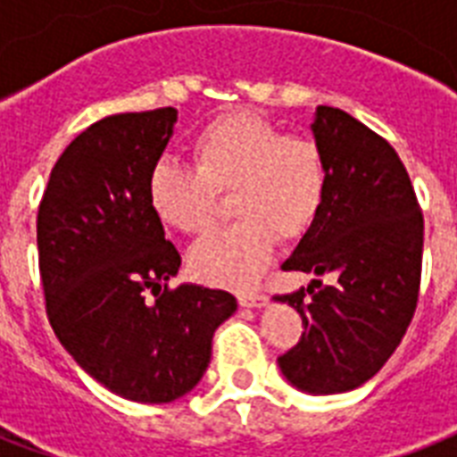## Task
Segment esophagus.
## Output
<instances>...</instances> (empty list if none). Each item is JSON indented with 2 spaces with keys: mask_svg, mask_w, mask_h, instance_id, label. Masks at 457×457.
Wrapping results in <instances>:
<instances>
[{
  "mask_svg": "<svg viewBox=\"0 0 457 457\" xmlns=\"http://www.w3.org/2000/svg\"><path fill=\"white\" fill-rule=\"evenodd\" d=\"M267 295L264 293H240L238 303L243 307H264L267 305Z\"/></svg>",
  "mask_w": 457,
  "mask_h": 457,
  "instance_id": "obj_1",
  "label": "esophagus"
}]
</instances>
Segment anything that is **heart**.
I'll return each instance as SVG.
<instances>
[{
  "instance_id": "heart-1",
  "label": "heart",
  "mask_w": 457,
  "mask_h": 457,
  "mask_svg": "<svg viewBox=\"0 0 457 457\" xmlns=\"http://www.w3.org/2000/svg\"><path fill=\"white\" fill-rule=\"evenodd\" d=\"M193 164L154 162L147 200L164 224L183 233L207 231L221 193L231 190L233 219L190 253L197 278L217 286L253 284L277 236L295 240L317 221L328 188V164L310 136L284 133L271 119L236 109L214 116L190 140Z\"/></svg>"
}]
</instances>
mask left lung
<instances>
[{"label":"left lung","instance_id":"obj_1","mask_svg":"<svg viewBox=\"0 0 457 457\" xmlns=\"http://www.w3.org/2000/svg\"><path fill=\"white\" fill-rule=\"evenodd\" d=\"M314 140L328 164L320 217L284 262L314 278L277 295L303 317V336L278 355L293 386L341 394L372 379L408 331L422 278L424 219L388 140L336 107H317Z\"/></svg>","mask_w":457,"mask_h":457}]
</instances>
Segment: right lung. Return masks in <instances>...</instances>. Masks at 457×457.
I'll return each mask as SVG.
<instances>
[{
  "label": "right lung",
  "instance_id": "1",
  "mask_svg": "<svg viewBox=\"0 0 457 457\" xmlns=\"http://www.w3.org/2000/svg\"><path fill=\"white\" fill-rule=\"evenodd\" d=\"M173 123L176 109L162 107L87 126L56 159L37 210L56 338L95 381L136 403L188 394L210 364L212 336L236 312L231 293L166 286L180 254L147 200V179Z\"/></svg>",
  "mask_w": 457,
  "mask_h": 457
}]
</instances>
